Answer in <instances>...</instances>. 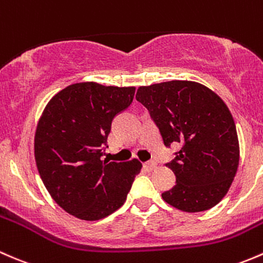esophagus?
<instances>
[{
  "label": "esophagus",
  "mask_w": 263,
  "mask_h": 263,
  "mask_svg": "<svg viewBox=\"0 0 263 263\" xmlns=\"http://www.w3.org/2000/svg\"><path fill=\"white\" fill-rule=\"evenodd\" d=\"M144 168L147 170V171H153V170H156L157 168V163L154 161H148V162H145L144 163Z\"/></svg>",
  "instance_id": "1"
}]
</instances>
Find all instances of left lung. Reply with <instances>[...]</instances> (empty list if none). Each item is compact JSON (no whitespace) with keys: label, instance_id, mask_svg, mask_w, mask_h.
Returning a JSON list of instances; mask_svg holds the SVG:
<instances>
[{"label":"left lung","instance_id":"1","mask_svg":"<svg viewBox=\"0 0 263 263\" xmlns=\"http://www.w3.org/2000/svg\"><path fill=\"white\" fill-rule=\"evenodd\" d=\"M135 99L148 109L164 145H181L166 164L175 173L176 185L162 194L164 201L186 213L215 206L239 164L237 129L226 102L192 81L142 86Z\"/></svg>","mask_w":263,"mask_h":263}]
</instances>
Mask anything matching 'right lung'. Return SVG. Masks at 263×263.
<instances>
[{
  "instance_id": "obj_1",
  "label": "right lung",
  "mask_w": 263,
  "mask_h": 263,
  "mask_svg": "<svg viewBox=\"0 0 263 263\" xmlns=\"http://www.w3.org/2000/svg\"><path fill=\"white\" fill-rule=\"evenodd\" d=\"M135 87L73 83L54 95L37 123V171L54 201L82 220H100L125 202L138 159L101 161L116 114L130 106Z\"/></svg>"
}]
</instances>
